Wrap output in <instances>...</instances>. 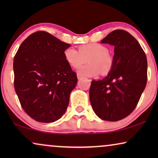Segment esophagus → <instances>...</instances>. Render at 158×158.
I'll list each match as a JSON object with an SVG mask.
<instances>
[{
    "label": "esophagus",
    "mask_w": 158,
    "mask_h": 158,
    "mask_svg": "<svg viewBox=\"0 0 158 158\" xmlns=\"http://www.w3.org/2000/svg\"><path fill=\"white\" fill-rule=\"evenodd\" d=\"M77 78H78V79H81L83 76L81 74V73H77Z\"/></svg>",
    "instance_id": "1"
}]
</instances>
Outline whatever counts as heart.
<instances>
[{"label": "heart", "instance_id": "obj_1", "mask_svg": "<svg viewBox=\"0 0 158 158\" xmlns=\"http://www.w3.org/2000/svg\"><path fill=\"white\" fill-rule=\"evenodd\" d=\"M108 48L99 43H90L81 45L78 51L72 47L64 52L65 61L70 67L77 68L85 63L88 59V64L81 67L77 71L86 76H95L101 73L106 75L111 70L114 60L108 52Z\"/></svg>", "mask_w": 158, "mask_h": 158}]
</instances>
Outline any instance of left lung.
<instances>
[{
	"instance_id": "1",
	"label": "left lung",
	"mask_w": 158,
	"mask_h": 158,
	"mask_svg": "<svg viewBox=\"0 0 158 158\" xmlns=\"http://www.w3.org/2000/svg\"><path fill=\"white\" fill-rule=\"evenodd\" d=\"M101 43L114 46V64L106 77L92 81L90 101L99 118L116 122L137 106L148 81V61L139 43L124 30L111 31Z\"/></svg>"
}]
</instances>
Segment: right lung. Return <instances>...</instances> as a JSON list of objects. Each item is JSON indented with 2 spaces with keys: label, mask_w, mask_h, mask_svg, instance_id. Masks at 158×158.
<instances>
[{
  "label": "right lung",
  "mask_w": 158,
  "mask_h": 158,
  "mask_svg": "<svg viewBox=\"0 0 158 158\" xmlns=\"http://www.w3.org/2000/svg\"><path fill=\"white\" fill-rule=\"evenodd\" d=\"M69 47L40 31L28 36L15 55V91L22 109L36 122H55L65 113L77 82L76 73L64 57Z\"/></svg>",
  "instance_id": "obj_1"
}]
</instances>
